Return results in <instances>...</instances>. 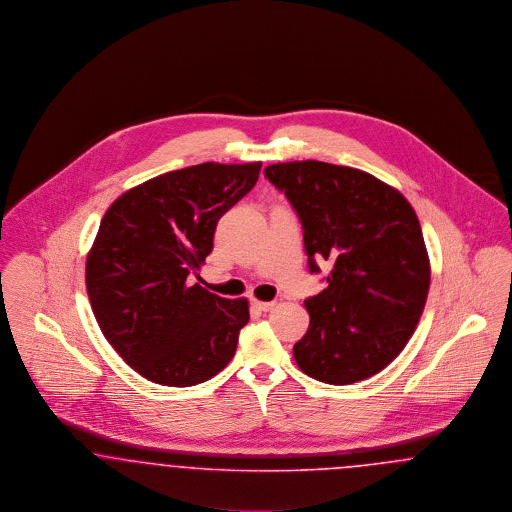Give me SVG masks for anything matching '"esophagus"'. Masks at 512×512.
I'll return each instance as SVG.
<instances>
[{
  "label": "esophagus",
  "instance_id": "obj_1",
  "mask_svg": "<svg viewBox=\"0 0 512 512\" xmlns=\"http://www.w3.org/2000/svg\"><path fill=\"white\" fill-rule=\"evenodd\" d=\"M275 304H277L275 300H271V302H260V300H252V306H254V308H258L260 312H269V310H271Z\"/></svg>",
  "mask_w": 512,
  "mask_h": 512
}]
</instances>
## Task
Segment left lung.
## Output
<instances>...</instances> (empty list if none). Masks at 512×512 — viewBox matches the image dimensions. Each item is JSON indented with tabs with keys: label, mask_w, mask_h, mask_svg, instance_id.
Instances as JSON below:
<instances>
[{
	"label": "left lung",
	"mask_w": 512,
	"mask_h": 512,
	"mask_svg": "<svg viewBox=\"0 0 512 512\" xmlns=\"http://www.w3.org/2000/svg\"><path fill=\"white\" fill-rule=\"evenodd\" d=\"M264 175L298 216L310 273L331 264L327 287L304 300L310 325L296 364L329 385L374 376L404 349L428 298L430 260L412 206L343 165L275 163Z\"/></svg>",
	"instance_id": "1"
}]
</instances>
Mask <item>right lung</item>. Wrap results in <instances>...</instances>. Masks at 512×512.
I'll use <instances>...</instances> for the list:
<instances>
[{"instance_id": "1", "label": "right lung", "mask_w": 512, "mask_h": 512, "mask_svg": "<svg viewBox=\"0 0 512 512\" xmlns=\"http://www.w3.org/2000/svg\"><path fill=\"white\" fill-rule=\"evenodd\" d=\"M262 163H200L154 177L109 206L86 260L88 298L109 345L138 374L190 387L219 374L250 320L248 300L189 285L217 221Z\"/></svg>"}]
</instances>
